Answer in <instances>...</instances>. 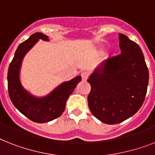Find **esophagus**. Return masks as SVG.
I'll use <instances>...</instances> for the list:
<instances>
[{
	"mask_svg": "<svg viewBox=\"0 0 155 155\" xmlns=\"http://www.w3.org/2000/svg\"><path fill=\"white\" fill-rule=\"evenodd\" d=\"M88 76H89V74H88V72H87V71H83V72L81 73V77H82V80H84V81H86V80L88 79Z\"/></svg>",
	"mask_w": 155,
	"mask_h": 155,
	"instance_id": "esophagus-1",
	"label": "esophagus"
}]
</instances>
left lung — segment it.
<instances>
[{
  "label": "left lung",
  "mask_w": 155,
  "mask_h": 155,
  "mask_svg": "<svg viewBox=\"0 0 155 155\" xmlns=\"http://www.w3.org/2000/svg\"><path fill=\"white\" fill-rule=\"evenodd\" d=\"M119 54L104 61L90 75L87 101L92 115L114 125L134 115L147 95L149 71L138 45L119 34Z\"/></svg>",
  "instance_id": "8db88e82"
}]
</instances>
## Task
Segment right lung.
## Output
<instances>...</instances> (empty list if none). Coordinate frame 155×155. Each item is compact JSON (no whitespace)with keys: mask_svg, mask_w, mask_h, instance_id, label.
Listing matches in <instances>:
<instances>
[{"mask_svg":"<svg viewBox=\"0 0 155 155\" xmlns=\"http://www.w3.org/2000/svg\"><path fill=\"white\" fill-rule=\"evenodd\" d=\"M41 38L47 41L48 37L42 33H35L25 42H21L16 51L8 70V91L13 105L32 121L48 122L60 117L65 109L66 101L81 81L77 76L63 83L48 96L37 98L25 91L20 83L19 72L23 57L26 52Z\"/></svg>","mask_w":155,"mask_h":155,"instance_id":"right-lung-1","label":"right lung"}]
</instances>
